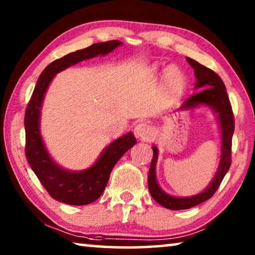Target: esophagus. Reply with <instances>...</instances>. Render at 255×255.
Listing matches in <instances>:
<instances>
[{
  "label": "esophagus",
  "instance_id": "1",
  "mask_svg": "<svg viewBox=\"0 0 255 255\" xmlns=\"http://www.w3.org/2000/svg\"><path fill=\"white\" fill-rule=\"evenodd\" d=\"M133 133L143 141H149L153 138V129L146 123H138L133 128Z\"/></svg>",
  "mask_w": 255,
  "mask_h": 255
}]
</instances>
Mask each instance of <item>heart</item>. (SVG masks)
Here are the masks:
<instances>
[{"instance_id": "1", "label": "heart", "mask_w": 255, "mask_h": 255, "mask_svg": "<svg viewBox=\"0 0 255 255\" xmlns=\"http://www.w3.org/2000/svg\"><path fill=\"white\" fill-rule=\"evenodd\" d=\"M185 88V77L178 67L171 66L164 72V89L169 97H176Z\"/></svg>"}]
</instances>
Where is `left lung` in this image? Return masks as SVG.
Listing matches in <instances>:
<instances>
[{"label":"left lung","instance_id":"1","mask_svg":"<svg viewBox=\"0 0 255 255\" xmlns=\"http://www.w3.org/2000/svg\"><path fill=\"white\" fill-rule=\"evenodd\" d=\"M190 66L193 68L196 76V92L193 96L187 99L182 106L179 108V111L195 109L200 106H206L214 111L217 117L219 129H221L222 138V152L221 159L216 171V174L211 182L204 191L195 196L190 197H174L166 193L159 187L156 180V162L158 158V149L155 145L153 148V158L150 162L148 172V190L153 199L159 205L172 210L189 209L191 207L201 204L214 196L216 190L226 175L227 171L231 167V154H232V138L234 133V116H233L232 106L228 99L225 84L223 80L210 68L201 65L195 59L187 57Z\"/></svg>","mask_w":255,"mask_h":255}]
</instances>
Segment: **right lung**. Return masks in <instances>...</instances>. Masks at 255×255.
<instances>
[{
  "mask_svg": "<svg viewBox=\"0 0 255 255\" xmlns=\"http://www.w3.org/2000/svg\"><path fill=\"white\" fill-rule=\"evenodd\" d=\"M122 45L119 40L98 42L67 54L50 63L41 72L34 86L24 115L25 156L34 174L55 200L73 206H84L96 201L105 191L116 163L136 144L131 131L125 133L103 149L93 165L82 171H70L58 165L50 156L40 132L42 102L55 75L82 60L106 56Z\"/></svg>",
  "mask_w": 255,
  "mask_h": 255,
  "instance_id": "right-lung-1",
  "label": "right lung"
}]
</instances>
